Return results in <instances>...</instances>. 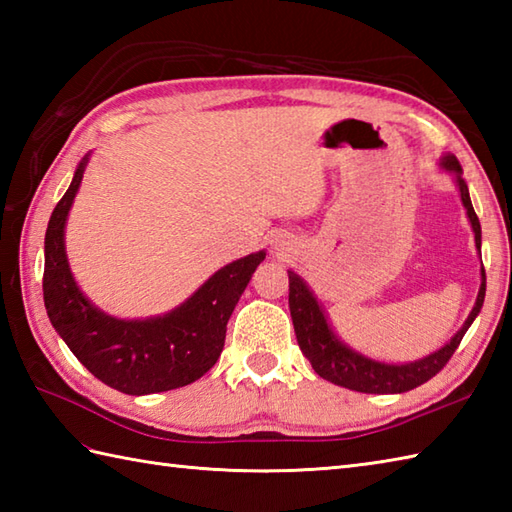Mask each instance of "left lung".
<instances>
[{
  "instance_id": "obj_1",
  "label": "left lung",
  "mask_w": 512,
  "mask_h": 512,
  "mask_svg": "<svg viewBox=\"0 0 512 512\" xmlns=\"http://www.w3.org/2000/svg\"><path fill=\"white\" fill-rule=\"evenodd\" d=\"M440 165L442 169L451 171L455 176V184H458L460 189L462 204L466 209V215H469V222L475 233V246L480 248L482 226L473 211L469 187H466V182L462 178L460 162L458 158L449 154L442 158ZM288 284H290V295H288L290 317H292V325H295L297 343L301 347L303 356L308 358L312 369L321 378L352 391H361V394H402V391H409L436 376L440 369L449 363L453 352L458 350L462 336L471 328V323L475 321L477 314H480L484 295H486V273L482 266L480 292H477L475 306L469 314V319L464 321L458 334H455L447 345H442L440 350L420 358V361L394 365V363H380V361H374V358H367L363 354L354 352L352 347H347L343 341H339V336L332 332L328 317H325L317 297L312 295V290L306 286V281H303L295 270H288Z\"/></svg>"
}]
</instances>
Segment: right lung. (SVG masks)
Listing matches in <instances>:
<instances>
[{
	"label": "right lung",
	"mask_w": 512,
	"mask_h": 512,
	"mask_svg": "<svg viewBox=\"0 0 512 512\" xmlns=\"http://www.w3.org/2000/svg\"><path fill=\"white\" fill-rule=\"evenodd\" d=\"M88 158L76 167L46 231L43 303L52 328L96 378L123 394L145 396L191 385L220 358L226 323L255 268L264 262L266 250L226 264L162 317L132 321L110 317L76 286L65 255V220Z\"/></svg>",
	"instance_id": "right-lung-1"
}]
</instances>
